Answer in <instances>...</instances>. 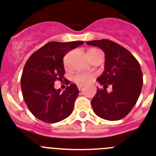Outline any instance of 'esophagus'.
<instances>
[{"label":"esophagus","instance_id":"obj_1","mask_svg":"<svg viewBox=\"0 0 156 156\" xmlns=\"http://www.w3.org/2000/svg\"><path fill=\"white\" fill-rule=\"evenodd\" d=\"M82 87H83V85H78V90H81L82 89Z\"/></svg>","mask_w":156,"mask_h":156}]
</instances>
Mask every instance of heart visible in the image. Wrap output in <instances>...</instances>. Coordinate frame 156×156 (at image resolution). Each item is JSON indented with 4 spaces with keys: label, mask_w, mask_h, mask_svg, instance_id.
<instances>
[{
    "label": "heart",
    "mask_w": 156,
    "mask_h": 156,
    "mask_svg": "<svg viewBox=\"0 0 156 156\" xmlns=\"http://www.w3.org/2000/svg\"><path fill=\"white\" fill-rule=\"evenodd\" d=\"M98 51V49H90L88 51V53L90 52H94ZM94 75L92 74H88V73H79V74H77L74 76V80L76 83L78 84H87V83H89L91 81L93 80Z\"/></svg>",
    "instance_id": "1"
}]
</instances>
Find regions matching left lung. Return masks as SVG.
Wrapping results in <instances>:
<instances>
[{
  "label": "left lung",
  "mask_w": 156,
  "mask_h": 156,
  "mask_svg": "<svg viewBox=\"0 0 156 156\" xmlns=\"http://www.w3.org/2000/svg\"><path fill=\"white\" fill-rule=\"evenodd\" d=\"M105 54V70L98 78L104 89H97L91 101L94 113L103 119L115 121L123 119L132 110L141 93L143 73L137 59L122 45L107 39L87 41ZM112 86L108 93L107 85Z\"/></svg>",
  "instance_id": "1"
}]
</instances>
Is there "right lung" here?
<instances>
[{
	"instance_id": "add662e5",
	"label": "right lung",
	"mask_w": 156,
	"mask_h": 156,
	"mask_svg": "<svg viewBox=\"0 0 156 156\" xmlns=\"http://www.w3.org/2000/svg\"><path fill=\"white\" fill-rule=\"evenodd\" d=\"M83 41L46 43L30 57L21 74V92L28 109L41 121L54 123L71 115L79 90L76 84L63 92L54 88V82L64 79L63 58ZM66 84L69 81L64 79Z\"/></svg>"
}]
</instances>
